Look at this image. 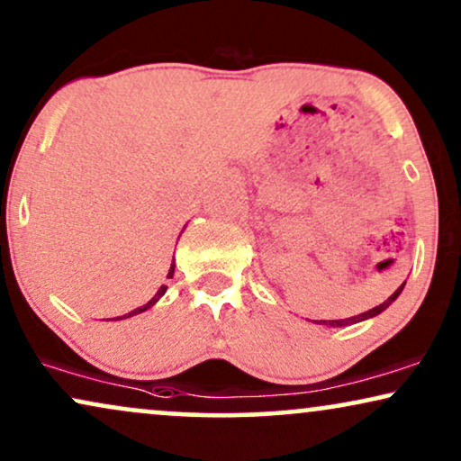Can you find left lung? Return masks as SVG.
<instances>
[{"instance_id": "1", "label": "left lung", "mask_w": 461, "mask_h": 461, "mask_svg": "<svg viewBox=\"0 0 461 461\" xmlns=\"http://www.w3.org/2000/svg\"><path fill=\"white\" fill-rule=\"evenodd\" d=\"M402 289H404V283H402V287H400V289H395V294L392 295V298H389V300H385V302H383V304H378V306H375V308H372V311H368V312H361V314H357V317H348V319H336V321H317V323H323V325H331V328H342V325H351V323L364 321V319L376 317V314H381L383 311H385V308H389V304H392V302H393L395 298H398V295L402 294Z\"/></svg>"}]
</instances>
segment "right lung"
I'll use <instances>...</instances> for the list:
<instances>
[{
	"mask_svg": "<svg viewBox=\"0 0 461 461\" xmlns=\"http://www.w3.org/2000/svg\"><path fill=\"white\" fill-rule=\"evenodd\" d=\"M172 274H174V261H172V266H170V272H167V278H172ZM166 289H167V285H161V287H159V291H157V294H155V298H153V300H150V302H147V304H144V306H140V308H136V311L127 312V314H123V317H116V319H127V317H131V314L144 312V311H147V308H150V306H153V304H155V302H157V300H159L163 294H166Z\"/></svg>",
	"mask_w": 461,
	"mask_h": 461,
	"instance_id": "right-lung-1",
	"label": "right lung"
}]
</instances>
